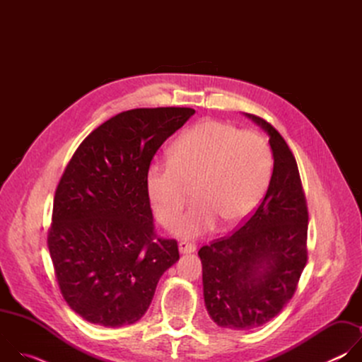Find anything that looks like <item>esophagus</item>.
I'll list each match as a JSON object with an SVG mask.
<instances>
[{
	"label": "esophagus",
	"instance_id": "34e87169",
	"mask_svg": "<svg viewBox=\"0 0 362 362\" xmlns=\"http://www.w3.org/2000/svg\"><path fill=\"white\" fill-rule=\"evenodd\" d=\"M179 250H180V253H192L196 250V245L192 242H187V240H180Z\"/></svg>",
	"mask_w": 362,
	"mask_h": 362
}]
</instances>
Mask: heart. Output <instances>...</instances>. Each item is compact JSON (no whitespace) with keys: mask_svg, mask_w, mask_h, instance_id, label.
Returning a JSON list of instances; mask_svg holds the SVG:
<instances>
[{"mask_svg":"<svg viewBox=\"0 0 362 362\" xmlns=\"http://www.w3.org/2000/svg\"><path fill=\"white\" fill-rule=\"evenodd\" d=\"M272 169V148L262 134L208 120L177 139L170 159L150 165L147 190L158 221L169 223L194 187L196 203L170 229L196 238L214 230L221 219L226 225L247 219L269 186Z\"/></svg>","mask_w":362,"mask_h":362,"instance_id":"b5f03b06","label":"heart"}]
</instances>
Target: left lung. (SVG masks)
Returning <instances> with one entry per match:
<instances>
[{"mask_svg": "<svg viewBox=\"0 0 362 362\" xmlns=\"http://www.w3.org/2000/svg\"><path fill=\"white\" fill-rule=\"evenodd\" d=\"M274 172L265 197L230 236L200 247L203 296L223 328L249 331L276 317L293 296L308 261V206L293 154L267 120Z\"/></svg>", "mask_w": 362, "mask_h": 362, "instance_id": "1", "label": "left lung"}]
</instances>
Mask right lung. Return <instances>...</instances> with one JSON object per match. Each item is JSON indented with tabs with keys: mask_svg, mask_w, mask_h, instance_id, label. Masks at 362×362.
<instances>
[{
	"mask_svg": "<svg viewBox=\"0 0 362 362\" xmlns=\"http://www.w3.org/2000/svg\"><path fill=\"white\" fill-rule=\"evenodd\" d=\"M193 115L189 107L123 112L93 130L69 162L47 243L62 295L86 321L137 322L177 262V242L154 232L147 173L159 147Z\"/></svg>",
	"mask_w": 362,
	"mask_h": 362,
	"instance_id": "right-lung-1",
	"label": "right lung"
}]
</instances>
